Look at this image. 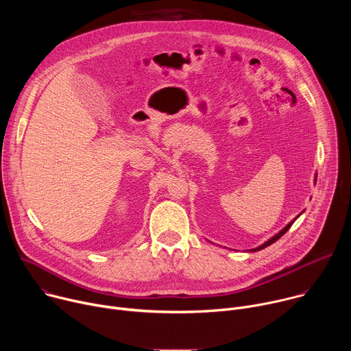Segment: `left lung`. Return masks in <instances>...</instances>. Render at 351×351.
<instances>
[{"label": "left lung", "instance_id": "obj_1", "mask_svg": "<svg viewBox=\"0 0 351 351\" xmlns=\"http://www.w3.org/2000/svg\"><path fill=\"white\" fill-rule=\"evenodd\" d=\"M315 182H317V178H315ZM300 215H302V214H298V215H297V217H295V218H294V219H293V221H291V222H289V223H287V225H286V226H285V228H283V229H282V230H280V232H278V233H276V234H275V236H274V237H271V239H269V240H267V241H265V243H264V244H261V245H258V247H257V248H253V250H250V252H258V250H263V248H265V247H268V245H271V244H272V243H275V241H276V240H278V239H280V237H282V236H283V234H285V233H286V232H287V230H289V229H290V226H291V225H293V223H294V221H295V219H297V218H298V217H300Z\"/></svg>", "mask_w": 351, "mask_h": 351}]
</instances>
